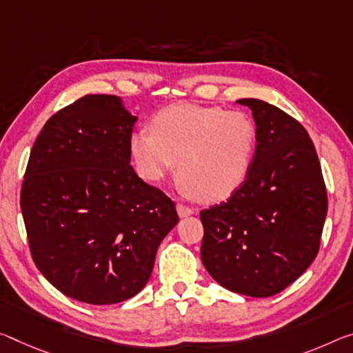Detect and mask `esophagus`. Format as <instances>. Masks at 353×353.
Listing matches in <instances>:
<instances>
[{
    "instance_id": "esophagus-1",
    "label": "esophagus",
    "mask_w": 353,
    "mask_h": 353,
    "mask_svg": "<svg viewBox=\"0 0 353 353\" xmlns=\"http://www.w3.org/2000/svg\"><path fill=\"white\" fill-rule=\"evenodd\" d=\"M177 214H179V216H181V218H185V216L193 215L194 210L190 209V207L185 205V204L179 203V204H177Z\"/></svg>"
}]
</instances>
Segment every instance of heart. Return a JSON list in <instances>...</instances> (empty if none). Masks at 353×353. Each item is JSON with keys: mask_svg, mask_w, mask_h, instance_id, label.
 <instances>
[{"mask_svg": "<svg viewBox=\"0 0 353 353\" xmlns=\"http://www.w3.org/2000/svg\"><path fill=\"white\" fill-rule=\"evenodd\" d=\"M257 148V128L243 111L177 103L159 111L150 132L135 130L128 149L144 181L159 183L177 165L179 190L216 203L247 181Z\"/></svg>", "mask_w": 353, "mask_h": 353, "instance_id": "obj_1", "label": "heart"}]
</instances>
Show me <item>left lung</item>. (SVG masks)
<instances>
[{"label":"left lung","instance_id":"obj_1","mask_svg":"<svg viewBox=\"0 0 353 353\" xmlns=\"http://www.w3.org/2000/svg\"><path fill=\"white\" fill-rule=\"evenodd\" d=\"M237 103L253 111V166L226 203L201 212V259L220 286L272 297L316 259L327 190L314 144L299 121L259 99Z\"/></svg>","mask_w":353,"mask_h":353}]
</instances>
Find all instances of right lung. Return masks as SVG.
Masks as SVG:
<instances>
[{"instance_id":"obj_1","label":"right lung","mask_w":353,"mask_h":353,"mask_svg":"<svg viewBox=\"0 0 353 353\" xmlns=\"http://www.w3.org/2000/svg\"><path fill=\"white\" fill-rule=\"evenodd\" d=\"M138 121L117 96L94 94L53 114L31 149L20 205L34 264L89 305L146 286L176 205L130 165Z\"/></svg>"}]
</instances>
